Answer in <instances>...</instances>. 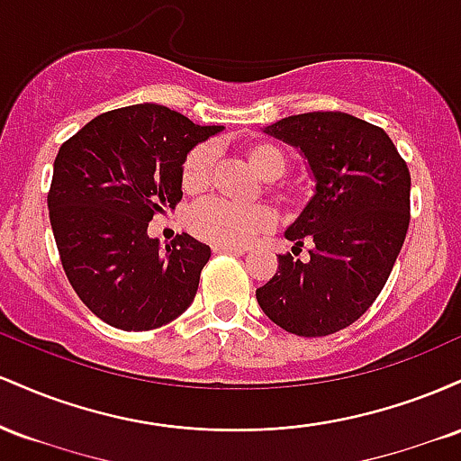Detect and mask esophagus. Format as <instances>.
I'll list each match as a JSON object with an SVG mask.
<instances>
[{"instance_id": "obj_1", "label": "esophagus", "mask_w": 461, "mask_h": 461, "mask_svg": "<svg viewBox=\"0 0 461 461\" xmlns=\"http://www.w3.org/2000/svg\"><path fill=\"white\" fill-rule=\"evenodd\" d=\"M214 253H230V256H245L247 249L242 247H225V245H214Z\"/></svg>"}]
</instances>
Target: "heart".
Returning <instances> with one entry per match:
<instances>
[{
    "instance_id": "b5f03b06",
    "label": "heart",
    "mask_w": 461,
    "mask_h": 461,
    "mask_svg": "<svg viewBox=\"0 0 461 461\" xmlns=\"http://www.w3.org/2000/svg\"><path fill=\"white\" fill-rule=\"evenodd\" d=\"M242 156L249 167L262 179H268L267 188L284 205L301 203L297 188L277 184L288 168V156L271 140H253L242 147ZM216 168V149L210 142H201L188 153L182 164V186L188 193H201L212 184ZM273 212L267 205H234L221 199H210L194 205L188 212V227L203 240L225 247H245L256 236L273 227Z\"/></svg>"
}]
</instances>
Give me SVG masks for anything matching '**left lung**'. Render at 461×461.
Here are the masks:
<instances>
[{"label": "left lung", "mask_w": 461, "mask_h": 461, "mask_svg": "<svg viewBox=\"0 0 461 461\" xmlns=\"http://www.w3.org/2000/svg\"><path fill=\"white\" fill-rule=\"evenodd\" d=\"M264 131L303 153L316 188L285 230L294 249L310 242V260L279 256L258 303L285 331L330 336L388 282L410 225V168L382 128L347 113L285 116Z\"/></svg>", "instance_id": "left-lung-1"}]
</instances>
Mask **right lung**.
I'll list each match as a JSON object with an SVG mask.
<instances>
[{"label": "right lung", "instance_id": "obj_1", "mask_svg": "<svg viewBox=\"0 0 461 461\" xmlns=\"http://www.w3.org/2000/svg\"><path fill=\"white\" fill-rule=\"evenodd\" d=\"M221 130L136 104L62 142L47 194L58 253L77 297L116 330H156L193 303L210 247L177 234L162 251L147 227L182 199L188 151Z\"/></svg>", "mask_w": 461, "mask_h": 461}]
</instances>
